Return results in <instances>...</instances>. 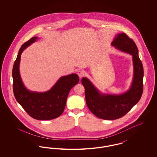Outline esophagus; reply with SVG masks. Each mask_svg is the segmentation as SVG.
<instances>
[{
  "label": "esophagus",
  "instance_id": "esophagus-1",
  "mask_svg": "<svg viewBox=\"0 0 157 157\" xmlns=\"http://www.w3.org/2000/svg\"><path fill=\"white\" fill-rule=\"evenodd\" d=\"M77 74L79 76V77L80 78H82V77L83 76V75H84V72H83V71H82L81 70H79V71H78L77 72Z\"/></svg>",
  "mask_w": 157,
  "mask_h": 157
}]
</instances>
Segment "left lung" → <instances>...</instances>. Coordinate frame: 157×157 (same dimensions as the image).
Instances as JSON below:
<instances>
[{"instance_id": "1", "label": "left lung", "mask_w": 157, "mask_h": 157, "mask_svg": "<svg viewBox=\"0 0 157 157\" xmlns=\"http://www.w3.org/2000/svg\"><path fill=\"white\" fill-rule=\"evenodd\" d=\"M111 45L117 50L132 56L133 78L128 90L120 94L101 92L86 77L81 80L85 90V99L91 112L105 120H117L129 112L140 101L143 92L144 69L134 42L124 33L115 35Z\"/></svg>"}]
</instances>
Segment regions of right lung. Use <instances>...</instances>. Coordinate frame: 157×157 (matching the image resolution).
<instances>
[{
    "label": "right lung",
    "mask_w": 157,
    "mask_h": 157,
    "mask_svg": "<svg viewBox=\"0 0 157 157\" xmlns=\"http://www.w3.org/2000/svg\"><path fill=\"white\" fill-rule=\"evenodd\" d=\"M33 37L21 46L13 70V89L17 102L31 117L37 120H50L58 118L63 113L70 90L79 82L76 74L61 76L52 87L45 92L31 91L26 88L20 74V62L23 51L35 42Z\"/></svg>",
    "instance_id": "obj_1"
}]
</instances>
